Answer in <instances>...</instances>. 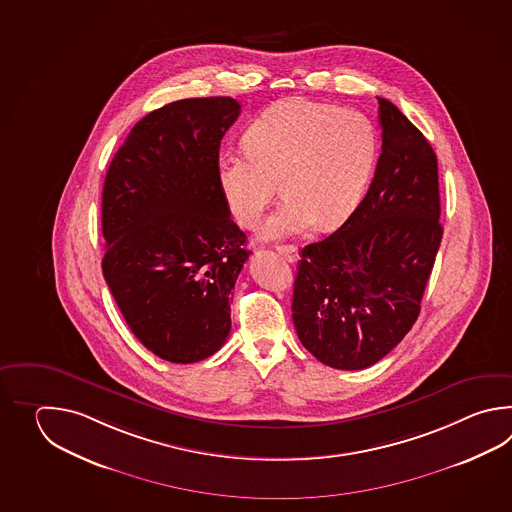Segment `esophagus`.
<instances>
[{
  "instance_id": "1",
  "label": "esophagus",
  "mask_w": 512,
  "mask_h": 512,
  "mask_svg": "<svg viewBox=\"0 0 512 512\" xmlns=\"http://www.w3.org/2000/svg\"><path fill=\"white\" fill-rule=\"evenodd\" d=\"M276 251L287 261L298 260V251L294 245H276Z\"/></svg>"
}]
</instances>
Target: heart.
Here are the masks:
<instances>
[{
  "label": "heart",
  "instance_id": "obj_1",
  "mask_svg": "<svg viewBox=\"0 0 512 512\" xmlns=\"http://www.w3.org/2000/svg\"><path fill=\"white\" fill-rule=\"evenodd\" d=\"M245 142L247 150L221 155L219 186L232 216L254 227L280 181L283 201L261 225L267 238L344 223L359 207L379 150L366 115L300 97L265 109Z\"/></svg>",
  "mask_w": 512,
  "mask_h": 512
}]
</instances>
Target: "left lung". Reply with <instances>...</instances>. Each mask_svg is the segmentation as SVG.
<instances>
[{"mask_svg": "<svg viewBox=\"0 0 512 512\" xmlns=\"http://www.w3.org/2000/svg\"><path fill=\"white\" fill-rule=\"evenodd\" d=\"M368 194L326 240L300 251L293 320L322 364L364 370L412 329L443 238L437 157L390 100Z\"/></svg>", "mask_w": 512, "mask_h": 512, "instance_id": "1", "label": "left lung"}]
</instances>
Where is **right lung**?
<instances>
[{
  "label": "right lung",
  "mask_w": 512,
  "mask_h": 512,
  "mask_svg": "<svg viewBox=\"0 0 512 512\" xmlns=\"http://www.w3.org/2000/svg\"><path fill=\"white\" fill-rule=\"evenodd\" d=\"M240 111L230 97L155 109L106 175L104 278L142 346L175 364L225 344L232 289L251 254L218 179L219 144Z\"/></svg>",
  "instance_id": "add662e5"
}]
</instances>
